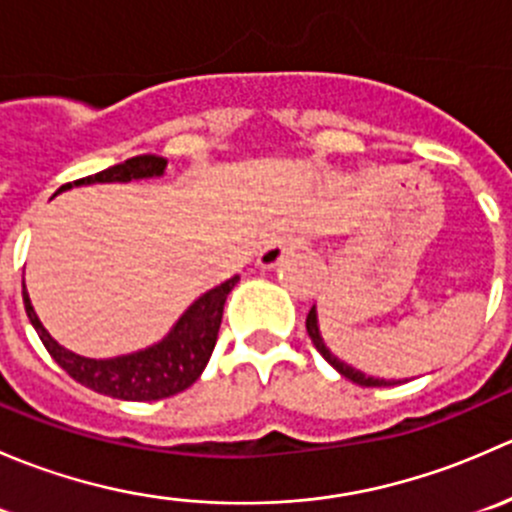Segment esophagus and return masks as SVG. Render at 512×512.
Listing matches in <instances>:
<instances>
[{
    "mask_svg": "<svg viewBox=\"0 0 512 512\" xmlns=\"http://www.w3.org/2000/svg\"><path fill=\"white\" fill-rule=\"evenodd\" d=\"M299 247H302V242H299L297 237H277V240L267 242V245L262 247L260 255H257V267H262V270L277 267L282 260H287L289 255H294Z\"/></svg>",
    "mask_w": 512,
    "mask_h": 512,
    "instance_id": "34e87169",
    "label": "esophagus"
}]
</instances>
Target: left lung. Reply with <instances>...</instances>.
Segmentation results:
<instances>
[{
    "label": "left lung",
    "mask_w": 512,
    "mask_h": 512,
    "mask_svg": "<svg viewBox=\"0 0 512 512\" xmlns=\"http://www.w3.org/2000/svg\"><path fill=\"white\" fill-rule=\"evenodd\" d=\"M307 334H309V339H312L314 347H317V352L322 354L324 359H327L329 364H332L334 369L339 371V374L347 376L349 381H354V384H359V386H394V384H401V381H386V379H376V376L364 374V371L354 369V366H349L347 361H342L339 356H334L332 352H329V347L324 344V339H322V332H319L317 307L309 309V314H307Z\"/></svg>",
    "instance_id": "1"
}]
</instances>
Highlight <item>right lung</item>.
<instances>
[{
    "label": "right lung",
    "mask_w": 512,
    "mask_h": 512,
    "mask_svg": "<svg viewBox=\"0 0 512 512\" xmlns=\"http://www.w3.org/2000/svg\"><path fill=\"white\" fill-rule=\"evenodd\" d=\"M168 168V160L143 153V156L128 158L123 163L111 165L96 175L66 183L54 195L76 185H96V183H131V180L160 178ZM240 277H230L223 285L208 289L200 294L178 322L170 327L163 339L138 352L113 356V359H89V356L74 354L71 349L61 347L54 337L44 329V324L36 317L32 299H29L27 285H24V309L32 322V327L44 342L46 352L54 356L56 364L84 384L86 389H94L98 394L111 396L121 401H158L168 396L180 394L188 386L198 381L203 369L208 366L215 342H218L220 322H223V307L227 294L237 285Z\"/></svg>",
    "instance_id": "add662e5"
}]
</instances>
